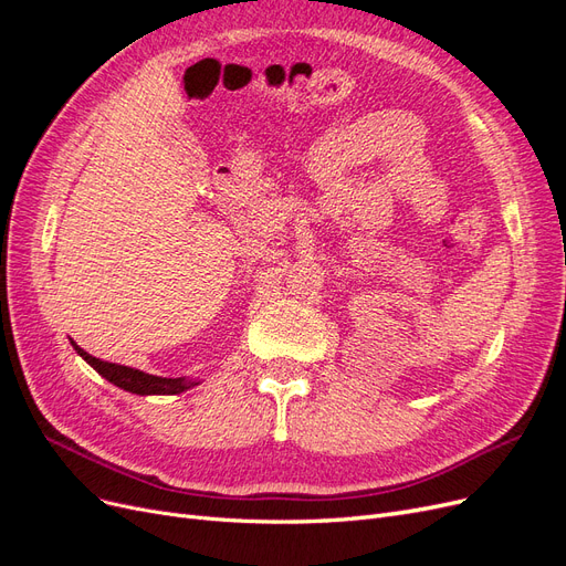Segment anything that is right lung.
<instances>
[{
    "label": "right lung",
    "instance_id": "obj_1",
    "mask_svg": "<svg viewBox=\"0 0 566 566\" xmlns=\"http://www.w3.org/2000/svg\"><path fill=\"white\" fill-rule=\"evenodd\" d=\"M73 347L84 358V361H87L98 375H104L108 382H113L119 389H127L132 394H142V397H144V394H181L184 389L198 385V382L184 380V378H158V375H148L144 370L101 361V358H96V356L84 352L82 347H77L75 342H73Z\"/></svg>",
    "mask_w": 566,
    "mask_h": 566
}]
</instances>
